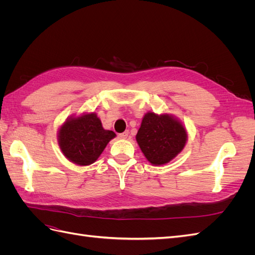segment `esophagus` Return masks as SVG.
<instances>
[{"label":"esophagus","mask_w":255,"mask_h":255,"mask_svg":"<svg viewBox=\"0 0 255 255\" xmlns=\"http://www.w3.org/2000/svg\"><path fill=\"white\" fill-rule=\"evenodd\" d=\"M128 136V130H126V132L119 134V138H121V139H127Z\"/></svg>","instance_id":"1"}]
</instances>
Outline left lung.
Returning <instances> with one entry per match:
<instances>
[{"label": "left lung", "mask_w": 255, "mask_h": 255, "mask_svg": "<svg viewBox=\"0 0 255 255\" xmlns=\"http://www.w3.org/2000/svg\"><path fill=\"white\" fill-rule=\"evenodd\" d=\"M138 145L152 165L160 166L173 159L187 141L186 128L172 115L146 113L136 135Z\"/></svg>", "instance_id": "obj_1"}]
</instances>
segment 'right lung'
<instances>
[{
    "label": "right lung",
    "mask_w": 255,
    "mask_h": 255,
    "mask_svg": "<svg viewBox=\"0 0 255 255\" xmlns=\"http://www.w3.org/2000/svg\"><path fill=\"white\" fill-rule=\"evenodd\" d=\"M58 144L72 163L88 166L99 158L116 134L104 129L96 113H85L68 118L58 129Z\"/></svg>",
    "instance_id": "obj_1"
}]
</instances>
